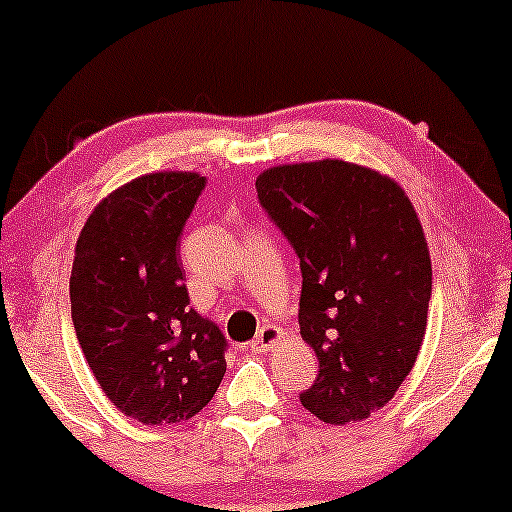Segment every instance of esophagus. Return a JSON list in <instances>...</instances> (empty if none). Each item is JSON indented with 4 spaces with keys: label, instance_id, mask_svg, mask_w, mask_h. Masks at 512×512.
Instances as JSON below:
<instances>
[{
    "label": "esophagus",
    "instance_id": "1",
    "mask_svg": "<svg viewBox=\"0 0 512 512\" xmlns=\"http://www.w3.org/2000/svg\"><path fill=\"white\" fill-rule=\"evenodd\" d=\"M279 337H281L279 327L264 325L262 330L257 332V337L250 342V351H255V354H267V351L272 349L276 342H279Z\"/></svg>",
    "mask_w": 512,
    "mask_h": 512
}]
</instances>
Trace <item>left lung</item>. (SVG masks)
Returning a JSON list of instances; mask_svg holds the SVG:
<instances>
[{
	"mask_svg": "<svg viewBox=\"0 0 512 512\" xmlns=\"http://www.w3.org/2000/svg\"><path fill=\"white\" fill-rule=\"evenodd\" d=\"M257 199L301 260L298 325L320 370L301 404L325 424L395 397L426 334L431 257L402 187L346 161L264 170Z\"/></svg>",
	"mask_w": 512,
	"mask_h": 512,
	"instance_id": "obj_1",
	"label": "left lung"
}]
</instances>
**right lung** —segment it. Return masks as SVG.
<instances>
[{"label":"right lung","mask_w":512,"mask_h":512,"mask_svg":"<svg viewBox=\"0 0 512 512\" xmlns=\"http://www.w3.org/2000/svg\"><path fill=\"white\" fill-rule=\"evenodd\" d=\"M204 185L180 170L142 175L105 197L76 240V339L110 402L146 426L192 419L226 373V337L190 305L178 257Z\"/></svg>","instance_id":"1"}]
</instances>
